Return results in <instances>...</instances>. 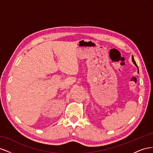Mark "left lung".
Masks as SVG:
<instances>
[{"instance_id": "obj_1", "label": "left lung", "mask_w": 153, "mask_h": 153, "mask_svg": "<svg viewBox=\"0 0 153 153\" xmlns=\"http://www.w3.org/2000/svg\"><path fill=\"white\" fill-rule=\"evenodd\" d=\"M132 62H133V64H135V65L137 67V68H138V66H137V64H136V62L135 61V60H134V58H133V56L132 55Z\"/></svg>"}]
</instances>
